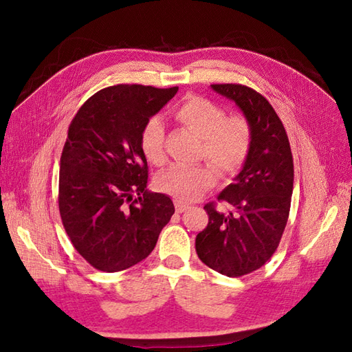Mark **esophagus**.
<instances>
[{
	"instance_id": "34e87169",
	"label": "esophagus",
	"mask_w": 352,
	"mask_h": 352,
	"mask_svg": "<svg viewBox=\"0 0 352 352\" xmlns=\"http://www.w3.org/2000/svg\"><path fill=\"white\" fill-rule=\"evenodd\" d=\"M175 208H176V212H184L188 210V206L185 204V202L175 201Z\"/></svg>"
}]
</instances>
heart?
Returning <instances> with one entry per match:
<instances>
[{
    "instance_id": "b5f03b06",
    "label": "heart",
    "mask_w": 352,
    "mask_h": 352,
    "mask_svg": "<svg viewBox=\"0 0 352 352\" xmlns=\"http://www.w3.org/2000/svg\"><path fill=\"white\" fill-rule=\"evenodd\" d=\"M172 114L177 122L201 136V158L208 160L223 176L236 175L247 163L252 144V127L247 116L225 114L219 104L201 95H188ZM164 138V123L160 117L151 116L145 120L140 133V145L150 163L163 164L166 162ZM212 166L208 163L175 164L157 176L155 185L162 192L177 201H195L216 185L217 173L215 166Z\"/></svg>"
}]
</instances>
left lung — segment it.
Here are the masks:
<instances>
[{"label":"left lung","instance_id":"left-lung-1","mask_svg":"<svg viewBox=\"0 0 352 352\" xmlns=\"http://www.w3.org/2000/svg\"><path fill=\"white\" fill-rule=\"evenodd\" d=\"M235 101L252 127L251 151L238 175L219 195L226 208L204 206L208 225L195 239L199 260L229 278L258 270L279 247L291 210L294 158L283 123L260 92L241 83H212Z\"/></svg>","mask_w":352,"mask_h":352}]
</instances>
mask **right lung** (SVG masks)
<instances>
[{
	"label": "right lung",
	"instance_id": "right-lung-1",
	"mask_svg": "<svg viewBox=\"0 0 352 352\" xmlns=\"http://www.w3.org/2000/svg\"><path fill=\"white\" fill-rule=\"evenodd\" d=\"M177 89L114 85L73 117L60 162L58 210L74 250L94 269L114 273L142 261L173 216L172 199L145 190L140 133Z\"/></svg>",
	"mask_w": 352,
	"mask_h": 352
}]
</instances>
